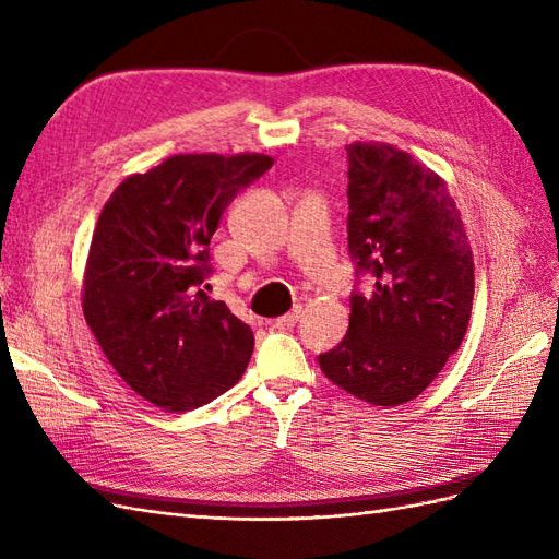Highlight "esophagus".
Instances as JSON below:
<instances>
[{
  "instance_id": "1",
  "label": "esophagus",
  "mask_w": 559,
  "mask_h": 559,
  "mask_svg": "<svg viewBox=\"0 0 559 559\" xmlns=\"http://www.w3.org/2000/svg\"><path fill=\"white\" fill-rule=\"evenodd\" d=\"M299 317H302V307H295L293 311L285 313V317L274 319V328H281V331H288V328H293L299 321Z\"/></svg>"
}]
</instances>
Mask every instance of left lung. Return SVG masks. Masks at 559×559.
Returning a JSON list of instances; mask_svg holds the SVG:
<instances>
[{
  "mask_svg": "<svg viewBox=\"0 0 559 559\" xmlns=\"http://www.w3.org/2000/svg\"><path fill=\"white\" fill-rule=\"evenodd\" d=\"M347 242L368 295L349 331L319 356L323 376L373 406H399L432 382L467 333L475 262L447 181L392 143L354 141Z\"/></svg>",
  "mask_w": 559,
  "mask_h": 559,
  "instance_id": "1",
  "label": "left lung"
}]
</instances>
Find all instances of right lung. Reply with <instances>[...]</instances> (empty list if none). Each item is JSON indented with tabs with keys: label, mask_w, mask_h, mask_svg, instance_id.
I'll list each match as a JSON object with an SVG mask.
<instances>
[{
	"label": "right lung",
	"mask_w": 559,
	"mask_h": 559,
	"mask_svg": "<svg viewBox=\"0 0 559 559\" xmlns=\"http://www.w3.org/2000/svg\"><path fill=\"white\" fill-rule=\"evenodd\" d=\"M262 153H186L127 177L96 222L82 281L84 321L130 388L167 413L210 404L246 373L248 323L203 293L210 238Z\"/></svg>",
	"instance_id": "obj_1"
}]
</instances>
